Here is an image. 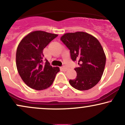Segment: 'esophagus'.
I'll use <instances>...</instances> for the list:
<instances>
[{
	"label": "esophagus",
	"mask_w": 125,
	"mask_h": 125,
	"mask_svg": "<svg viewBox=\"0 0 125 125\" xmlns=\"http://www.w3.org/2000/svg\"><path fill=\"white\" fill-rule=\"evenodd\" d=\"M62 70H63L64 71H67L68 69H67V67H66V66H62Z\"/></svg>",
	"instance_id": "esophagus-1"
}]
</instances>
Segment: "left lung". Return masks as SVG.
<instances>
[{
  "instance_id": "obj_1",
  "label": "left lung",
  "mask_w": 125,
  "mask_h": 125,
  "mask_svg": "<svg viewBox=\"0 0 125 125\" xmlns=\"http://www.w3.org/2000/svg\"><path fill=\"white\" fill-rule=\"evenodd\" d=\"M61 40L70 50L71 58L77 61L74 69L77 77L69 83L79 91H86L99 83L103 74L106 62L103 48L94 36L83 31L67 33Z\"/></svg>"
}]
</instances>
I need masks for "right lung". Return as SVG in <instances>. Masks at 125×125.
Segmentation results:
<instances>
[{"instance_id":"1","label":"right lung","mask_w":125,"mask_h":125,"mask_svg":"<svg viewBox=\"0 0 125 125\" xmlns=\"http://www.w3.org/2000/svg\"><path fill=\"white\" fill-rule=\"evenodd\" d=\"M58 35L42 31H31L22 39L17 47L16 66L23 81L37 91L52 84L59 67H52L46 60L42 64L43 50Z\"/></svg>"}]
</instances>
